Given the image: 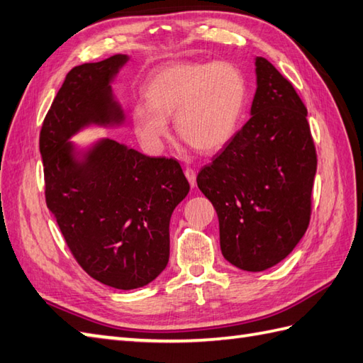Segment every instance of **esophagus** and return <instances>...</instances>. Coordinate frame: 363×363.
<instances>
[{"mask_svg":"<svg viewBox=\"0 0 363 363\" xmlns=\"http://www.w3.org/2000/svg\"><path fill=\"white\" fill-rule=\"evenodd\" d=\"M184 175H186V179H188L191 186L196 188V184H197V174H196V171H194L192 167H188V169L184 171Z\"/></svg>","mask_w":363,"mask_h":363,"instance_id":"obj_1","label":"esophagus"}]
</instances>
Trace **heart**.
Masks as SVG:
<instances>
[{"label":"heart","instance_id":"1","mask_svg":"<svg viewBox=\"0 0 363 363\" xmlns=\"http://www.w3.org/2000/svg\"><path fill=\"white\" fill-rule=\"evenodd\" d=\"M147 103L132 108V125L141 143L160 149L169 134V117L183 140L201 152H216L231 140L248 101L242 70L229 61L172 63L149 77Z\"/></svg>","mask_w":363,"mask_h":363}]
</instances>
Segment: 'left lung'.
<instances>
[{
  "mask_svg": "<svg viewBox=\"0 0 363 363\" xmlns=\"http://www.w3.org/2000/svg\"><path fill=\"white\" fill-rule=\"evenodd\" d=\"M251 118L197 175L214 205L223 257L264 271L296 248L311 217L317 154L308 111L267 58H255Z\"/></svg>",
  "mask_w": 363,
  "mask_h": 363,
  "instance_id": "1",
  "label": "left lung"
}]
</instances>
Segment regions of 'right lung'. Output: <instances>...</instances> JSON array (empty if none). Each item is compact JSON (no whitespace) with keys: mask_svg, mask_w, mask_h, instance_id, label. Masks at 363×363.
I'll list each match as a JSON object with an SVG mask.
<instances>
[{"mask_svg":"<svg viewBox=\"0 0 363 363\" xmlns=\"http://www.w3.org/2000/svg\"><path fill=\"white\" fill-rule=\"evenodd\" d=\"M128 60L118 54L70 70L40 132L46 205L79 267L117 289L145 286L166 268L172 211L189 192L175 158L111 138L79 154L69 141L86 126L125 121L111 83Z\"/></svg>","mask_w":363,"mask_h":363,"instance_id":"1","label":"right lung"}]
</instances>
